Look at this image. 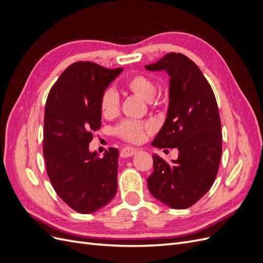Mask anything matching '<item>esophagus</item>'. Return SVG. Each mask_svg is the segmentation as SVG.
Returning a JSON list of instances; mask_svg holds the SVG:
<instances>
[{"instance_id":"34e87169","label":"esophagus","mask_w":263,"mask_h":263,"mask_svg":"<svg viewBox=\"0 0 263 263\" xmlns=\"http://www.w3.org/2000/svg\"><path fill=\"white\" fill-rule=\"evenodd\" d=\"M136 153H137V149L132 148V147H124V148L121 150V157H123V158H128V157L134 156Z\"/></svg>"}]
</instances>
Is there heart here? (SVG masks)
Masks as SVG:
<instances>
[{"instance_id":"heart-1","label":"heart","mask_w":263,"mask_h":263,"mask_svg":"<svg viewBox=\"0 0 263 263\" xmlns=\"http://www.w3.org/2000/svg\"><path fill=\"white\" fill-rule=\"evenodd\" d=\"M124 85L127 91L146 101L150 106H156L158 104V102L154 99L157 92V85L153 79L148 76L140 73L134 74L127 79ZM99 106L101 115L104 118L112 119L117 116L119 112V100L116 92L112 89L103 91ZM151 130H153V126L149 123L122 121L115 126L114 134L118 138L127 142L137 144V142L144 140L146 134Z\"/></svg>"}]
</instances>
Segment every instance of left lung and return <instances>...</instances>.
<instances>
[{"mask_svg":"<svg viewBox=\"0 0 263 263\" xmlns=\"http://www.w3.org/2000/svg\"><path fill=\"white\" fill-rule=\"evenodd\" d=\"M146 69L170 76L168 116L151 145L179 150L172 162L153 156L149 192L172 209H187L208 193L218 173L222 136L217 102L200 68L184 54L169 52Z\"/></svg>","mask_w":263,"mask_h":263,"instance_id":"1","label":"left lung"}]
</instances>
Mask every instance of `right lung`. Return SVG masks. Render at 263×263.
I'll list each match as a JSON object with an SVG mask.
<instances>
[{"mask_svg":"<svg viewBox=\"0 0 263 263\" xmlns=\"http://www.w3.org/2000/svg\"><path fill=\"white\" fill-rule=\"evenodd\" d=\"M123 71L91 61L70 65L49 91L44 117L43 153L52 187L69 208L93 213L117 191L118 150L104 157L90 153L93 133L101 128L100 98Z\"/></svg>","mask_w":263,"mask_h":263,"instance_id":"add662e5","label":"right lung"}]
</instances>
